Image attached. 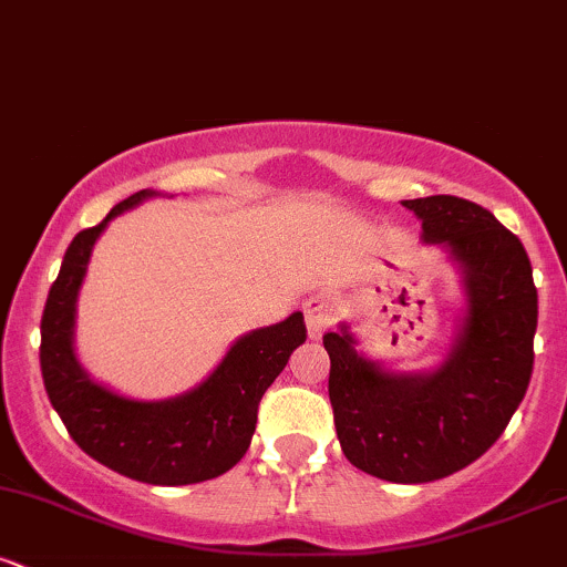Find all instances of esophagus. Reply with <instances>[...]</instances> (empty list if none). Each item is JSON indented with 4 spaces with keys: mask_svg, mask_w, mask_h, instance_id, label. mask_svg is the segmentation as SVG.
Returning a JSON list of instances; mask_svg holds the SVG:
<instances>
[{
    "mask_svg": "<svg viewBox=\"0 0 567 567\" xmlns=\"http://www.w3.org/2000/svg\"><path fill=\"white\" fill-rule=\"evenodd\" d=\"M303 317H306V330H309L311 341H320L324 330L336 322V303L330 296H311L303 303Z\"/></svg>",
    "mask_w": 567,
    "mask_h": 567,
    "instance_id": "obj_1",
    "label": "esophagus"
}]
</instances>
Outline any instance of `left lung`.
<instances>
[{"instance_id": "left-lung-1", "label": "left lung", "mask_w": 567, "mask_h": 567, "mask_svg": "<svg viewBox=\"0 0 567 567\" xmlns=\"http://www.w3.org/2000/svg\"><path fill=\"white\" fill-rule=\"evenodd\" d=\"M421 239L447 252L464 309L445 360L424 373L357 351L351 324L324 333L341 451L386 483H432L464 470L504 434L528 392L538 292L523 243L470 199H405Z\"/></svg>"}]
</instances>
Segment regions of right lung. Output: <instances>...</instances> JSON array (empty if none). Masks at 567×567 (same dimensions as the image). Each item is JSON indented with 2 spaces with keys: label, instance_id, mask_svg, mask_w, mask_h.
I'll return each instance as SVG.
<instances>
[{
  "label": "right lung",
  "instance_id": "obj_1",
  "mask_svg": "<svg viewBox=\"0 0 567 567\" xmlns=\"http://www.w3.org/2000/svg\"><path fill=\"white\" fill-rule=\"evenodd\" d=\"M159 197L141 188L71 239L42 315V379L71 440L90 458L148 485H192L229 472L250 447L258 402L306 341L301 311L231 343L205 381L167 400H135L90 379L74 349L76 298L109 220Z\"/></svg>",
  "mask_w": 567,
  "mask_h": 567
}]
</instances>
